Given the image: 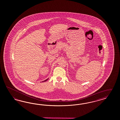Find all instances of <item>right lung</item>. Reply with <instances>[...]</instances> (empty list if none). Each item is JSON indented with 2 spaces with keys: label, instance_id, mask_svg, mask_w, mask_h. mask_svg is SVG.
<instances>
[{
  "label": "right lung",
  "instance_id": "add662e5",
  "mask_svg": "<svg viewBox=\"0 0 120 120\" xmlns=\"http://www.w3.org/2000/svg\"><path fill=\"white\" fill-rule=\"evenodd\" d=\"M48 79H49V78H48V79H46L45 80H44V81H42V82H46V81H47Z\"/></svg>",
  "mask_w": 120,
  "mask_h": 120
}]
</instances>
